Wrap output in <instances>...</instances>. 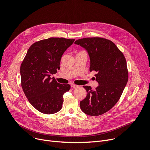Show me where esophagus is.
Instances as JSON below:
<instances>
[{
  "instance_id": "1",
  "label": "esophagus",
  "mask_w": 150,
  "mask_h": 150,
  "mask_svg": "<svg viewBox=\"0 0 150 150\" xmlns=\"http://www.w3.org/2000/svg\"><path fill=\"white\" fill-rule=\"evenodd\" d=\"M78 86H77V85H75V84H71V88H78Z\"/></svg>"
}]
</instances>
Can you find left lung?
<instances>
[{
  "label": "left lung",
  "mask_w": 150,
  "mask_h": 150,
  "mask_svg": "<svg viewBox=\"0 0 150 150\" xmlns=\"http://www.w3.org/2000/svg\"><path fill=\"white\" fill-rule=\"evenodd\" d=\"M75 44L88 52L90 72L94 70L98 86L95 90L83 86L86 97L80 101L86 114L97 116L111 109L119 101L128 80L127 61L122 52L111 41L102 38L78 39Z\"/></svg>",
  "instance_id": "8db88e82"
}]
</instances>
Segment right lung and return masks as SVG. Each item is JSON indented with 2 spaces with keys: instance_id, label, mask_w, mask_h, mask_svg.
<instances>
[{
  "instance_id": "add662e5",
  "label": "right lung",
  "mask_w": 150,
  "mask_h": 150,
  "mask_svg": "<svg viewBox=\"0 0 150 150\" xmlns=\"http://www.w3.org/2000/svg\"><path fill=\"white\" fill-rule=\"evenodd\" d=\"M75 39L50 38L36 42L28 49L20 74L21 86L30 103L39 112L52 114L59 111L63 95L69 84L58 83L51 75L60 69L62 55Z\"/></svg>"
}]
</instances>
